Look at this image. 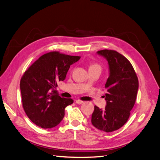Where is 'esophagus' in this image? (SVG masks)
Instances as JSON below:
<instances>
[{
  "instance_id": "34e87169",
  "label": "esophagus",
  "mask_w": 160,
  "mask_h": 160,
  "mask_svg": "<svg viewBox=\"0 0 160 160\" xmlns=\"http://www.w3.org/2000/svg\"><path fill=\"white\" fill-rule=\"evenodd\" d=\"M76 103H77V104H82V103H83V101H80V100H76Z\"/></svg>"
}]
</instances>
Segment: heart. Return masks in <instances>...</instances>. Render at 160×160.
<instances>
[{
    "label": "heart",
    "mask_w": 160,
    "mask_h": 160,
    "mask_svg": "<svg viewBox=\"0 0 160 160\" xmlns=\"http://www.w3.org/2000/svg\"><path fill=\"white\" fill-rule=\"evenodd\" d=\"M94 68L101 69V66L98 64H97V63H92V64H90V67H89V69H94Z\"/></svg>",
    "instance_id": "obj_1"
}]
</instances>
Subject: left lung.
I'll use <instances>...</instances> for the list:
<instances>
[{
	"label": "left lung",
	"instance_id": "obj_1",
	"mask_svg": "<svg viewBox=\"0 0 160 160\" xmlns=\"http://www.w3.org/2000/svg\"><path fill=\"white\" fill-rule=\"evenodd\" d=\"M97 54L108 62L109 74L105 83L107 105L105 109L94 106L91 122L96 128L112 132L122 127L128 120L138 90V79L131 63L116 51L101 50Z\"/></svg>",
	"mask_w": 160,
	"mask_h": 160
}]
</instances>
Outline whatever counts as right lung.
<instances>
[{
    "mask_svg": "<svg viewBox=\"0 0 160 160\" xmlns=\"http://www.w3.org/2000/svg\"><path fill=\"white\" fill-rule=\"evenodd\" d=\"M80 58L50 52L42 55L24 73L20 83L22 106L37 126L51 129L63 120L65 108L73 100L59 97L57 83L66 79L70 66Z\"/></svg>",
    "mask_w": 160,
    "mask_h": 160,
    "instance_id": "obj_1",
    "label": "right lung"
}]
</instances>
